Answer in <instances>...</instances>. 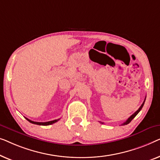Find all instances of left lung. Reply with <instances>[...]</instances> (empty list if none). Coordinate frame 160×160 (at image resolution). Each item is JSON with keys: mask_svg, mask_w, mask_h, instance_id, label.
<instances>
[{"mask_svg": "<svg viewBox=\"0 0 160 160\" xmlns=\"http://www.w3.org/2000/svg\"><path fill=\"white\" fill-rule=\"evenodd\" d=\"M145 100H146V98H145ZM145 100H144V101H143V103H142V104H141V107H139V109H138V110H137V111H136V112H135V113H134V114H132V115H131V116H130V118H128V120H126V121H125V122L124 123H122V125H128V123H130V122H131V120H132V119H133V118H135V117H136V116L137 115V114H138V112L141 111V109H142L143 106V104H144ZM101 122V123H102V124H103V122Z\"/></svg>", "mask_w": 160, "mask_h": 160, "instance_id": "obj_1", "label": "left lung"}]
</instances>
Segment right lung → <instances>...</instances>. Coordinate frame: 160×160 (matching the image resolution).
I'll list each match as a JSON object with an SVG mask.
<instances>
[{
    "mask_svg": "<svg viewBox=\"0 0 160 160\" xmlns=\"http://www.w3.org/2000/svg\"><path fill=\"white\" fill-rule=\"evenodd\" d=\"M27 120H28L29 122L32 123V124H35V125H51V124H53V123L57 122V121H58L60 120V119H58V120H52V121H49V122H34V121H32L30 120H29V119L26 118Z\"/></svg>",
    "mask_w": 160,
    "mask_h": 160,
    "instance_id": "add662e5",
    "label": "right lung"
}]
</instances>
